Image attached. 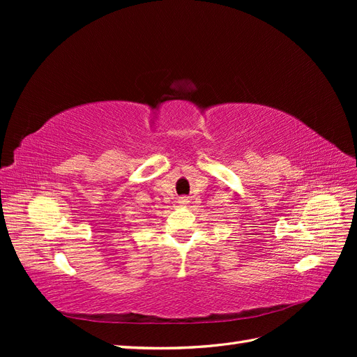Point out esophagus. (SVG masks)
Returning a JSON list of instances; mask_svg holds the SVG:
<instances>
[{
  "label": "esophagus",
  "mask_w": 357,
  "mask_h": 357,
  "mask_svg": "<svg viewBox=\"0 0 357 357\" xmlns=\"http://www.w3.org/2000/svg\"><path fill=\"white\" fill-rule=\"evenodd\" d=\"M177 204L180 205V207H186V205L189 204V198L188 197H181V198H178Z\"/></svg>",
  "instance_id": "1"
}]
</instances>
